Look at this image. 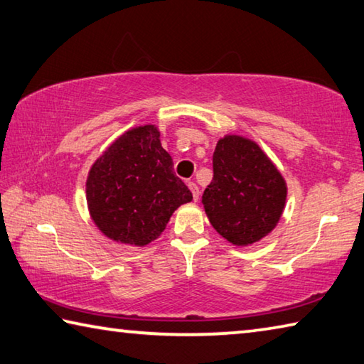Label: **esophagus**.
I'll use <instances>...</instances> for the list:
<instances>
[{
	"label": "esophagus",
	"mask_w": 364,
	"mask_h": 364,
	"mask_svg": "<svg viewBox=\"0 0 364 364\" xmlns=\"http://www.w3.org/2000/svg\"><path fill=\"white\" fill-rule=\"evenodd\" d=\"M188 188L191 189V193H193V197H194V200L197 202L199 200V196H200V191H199V186H197V184L194 183V181H189L188 183Z\"/></svg>",
	"instance_id": "34e87169"
}]
</instances>
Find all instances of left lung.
I'll return each mask as SVG.
<instances>
[{
  "mask_svg": "<svg viewBox=\"0 0 364 364\" xmlns=\"http://www.w3.org/2000/svg\"><path fill=\"white\" fill-rule=\"evenodd\" d=\"M285 202L287 183L257 143L240 135L216 143L202 203L218 234L237 247L259 242L280 221Z\"/></svg>",
  "mask_w": 364,
  "mask_h": 364,
  "instance_id": "8db88e82",
  "label": "left lung"
}]
</instances>
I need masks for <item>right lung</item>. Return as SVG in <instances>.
Instances as JSON below:
<instances>
[{
  "instance_id": "1",
  "label": "right lung",
  "mask_w": 364,
  "mask_h": 364,
  "mask_svg": "<svg viewBox=\"0 0 364 364\" xmlns=\"http://www.w3.org/2000/svg\"><path fill=\"white\" fill-rule=\"evenodd\" d=\"M159 136L151 124L130 129L92 165L87 207L95 226L111 240L148 245L164 232L173 211L193 200Z\"/></svg>"
}]
</instances>
